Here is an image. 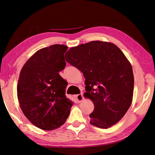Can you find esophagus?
Returning a JSON list of instances; mask_svg holds the SVG:
<instances>
[{
  "instance_id": "34e87169",
  "label": "esophagus",
  "mask_w": 155,
  "mask_h": 155,
  "mask_svg": "<svg viewBox=\"0 0 155 155\" xmlns=\"http://www.w3.org/2000/svg\"><path fill=\"white\" fill-rule=\"evenodd\" d=\"M76 98H77V101L78 103H80L83 100V94H78L76 96Z\"/></svg>"
}]
</instances>
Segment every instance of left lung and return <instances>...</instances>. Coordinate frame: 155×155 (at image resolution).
<instances>
[{
	"label": "left lung",
	"instance_id": "1",
	"mask_svg": "<svg viewBox=\"0 0 155 155\" xmlns=\"http://www.w3.org/2000/svg\"><path fill=\"white\" fill-rule=\"evenodd\" d=\"M66 61L83 73L84 94L93 102L90 123L107 128L126 114L133 101L132 66L117 46L111 42L91 41L72 47Z\"/></svg>",
	"mask_w": 155,
	"mask_h": 155
}]
</instances>
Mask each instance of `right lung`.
<instances>
[{
	"instance_id": "right-lung-1",
	"label": "right lung",
	"mask_w": 155,
	"mask_h": 155,
	"mask_svg": "<svg viewBox=\"0 0 155 155\" xmlns=\"http://www.w3.org/2000/svg\"><path fill=\"white\" fill-rule=\"evenodd\" d=\"M68 47L54 45L37 51L26 62L20 73L17 97L25 116L35 126L45 130L63 124L72 102L66 97L67 82L58 72L66 67Z\"/></svg>"
}]
</instances>
